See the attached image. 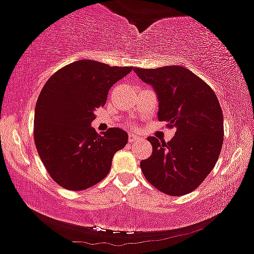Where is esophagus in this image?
Wrapping results in <instances>:
<instances>
[{
    "instance_id": "34e87169",
    "label": "esophagus",
    "mask_w": 254,
    "mask_h": 254,
    "mask_svg": "<svg viewBox=\"0 0 254 254\" xmlns=\"http://www.w3.org/2000/svg\"><path fill=\"white\" fill-rule=\"evenodd\" d=\"M141 138L138 137L137 135H135V133H129V142L131 143V142H136V141H140Z\"/></svg>"
}]
</instances>
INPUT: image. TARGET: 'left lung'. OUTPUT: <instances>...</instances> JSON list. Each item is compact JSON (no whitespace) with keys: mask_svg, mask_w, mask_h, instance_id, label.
Returning a JSON list of instances; mask_svg holds the SVG:
<instances>
[{"mask_svg":"<svg viewBox=\"0 0 254 254\" xmlns=\"http://www.w3.org/2000/svg\"><path fill=\"white\" fill-rule=\"evenodd\" d=\"M133 71L154 88L159 121L176 129L169 142L148 137L153 152L141 161L142 172L163 193H190L208 176L221 154L224 127L218 99L207 83L183 66Z\"/></svg>","mask_w":254,"mask_h":254,"instance_id":"left-lung-1","label":"left lung"}]
</instances>
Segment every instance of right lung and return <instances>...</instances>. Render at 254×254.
Masks as SVG:
<instances>
[{"label":"right lung","mask_w":254,"mask_h":254,"mask_svg":"<svg viewBox=\"0 0 254 254\" xmlns=\"http://www.w3.org/2000/svg\"><path fill=\"white\" fill-rule=\"evenodd\" d=\"M132 66L79 60L47 80L35 108L33 138L49 176L68 190H84L107 176L127 133L111 127L99 135L90 127L94 111L105 106L110 89Z\"/></svg>","instance_id":"1"}]
</instances>
